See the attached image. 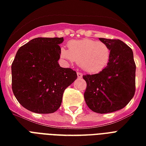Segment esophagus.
Wrapping results in <instances>:
<instances>
[{
	"instance_id": "34e87169",
	"label": "esophagus",
	"mask_w": 146,
	"mask_h": 146,
	"mask_svg": "<svg viewBox=\"0 0 146 146\" xmlns=\"http://www.w3.org/2000/svg\"><path fill=\"white\" fill-rule=\"evenodd\" d=\"M77 76H78V78H82L83 77V73L77 72Z\"/></svg>"
}]
</instances>
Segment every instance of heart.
Returning <instances> with one entry per match:
<instances>
[{
  "label": "heart",
  "instance_id": "1",
  "mask_svg": "<svg viewBox=\"0 0 146 146\" xmlns=\"http://www.w3.org/2000/svg\"><path fill=\"white\" fill-rule=\"evenodd\" d=\"M60 56L68 62H77L88 73H97L108 66L111 51L105 43L93 39H82L70 42L68 50L62 48Z\"/></svg>",
  "mask_w": 146,
  "mask_h": 146
}]
</instances>
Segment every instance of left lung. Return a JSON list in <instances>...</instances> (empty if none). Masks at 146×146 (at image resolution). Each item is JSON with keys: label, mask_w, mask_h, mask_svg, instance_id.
<instances>
[{"label": "left lung", "mask_w": 146, "mask_h": 146, "mask_svg": "<svg viewBox=\"0 0 146 146\" xmlns=\"http://www.w3.org/2000/svg\"><path fill=\"white\" fill-rule=\"evenodd\" d=\"M110 48L108 66L97 74L83 76L84 99L90 110L106 114L124 108L135 92V69L131 48L119 39L99 38Z\"/></svg>", "instance_id": "1"}]
</instances>
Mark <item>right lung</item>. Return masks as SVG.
<instances>
[{"label":"right lung","mask_w":146,"mask_h":146,"mask_svg":"<svg viewBox=\"0 0 146 146\" xmlns=\"http://www.w3.org/2000/svg\"><path fill=\"white\" fill-rule=\"evenodd\" d=\"M63 38H35L19 48L11 64L12 90L21 106L38 114L56 111L76 71L58 63Z\"/></svg>","instance_id":"1"}]
</instances>
